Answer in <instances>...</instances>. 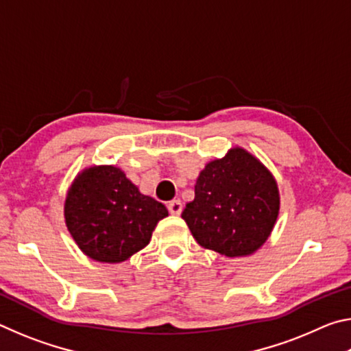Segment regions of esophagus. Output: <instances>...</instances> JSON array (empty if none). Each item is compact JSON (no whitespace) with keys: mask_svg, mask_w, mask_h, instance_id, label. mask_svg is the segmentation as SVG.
I'll return each instance as SVG.
<instances>
[{"mask_svg":"<svg viewBox=\"0 0 351 351\" xmlns=\"http://www.w3.org/2000/svg\"><path fill=\"white\" fill-rule=\"evenodd\" d=\"M169 207V212L171 213V215H180V213L182 212V203L180 199H173L170 201V203L167 204Z\"/></svg>","mask_w":351,"mask_h":351,"instance_id":"34e87169","label":"esophagus"}]
</instances>
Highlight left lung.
Masks as SVG:
<instances>
[{
    "label": "left lung",
    "instance_id": "1",
    "mask_svg": "<svg viewBox=\"0 0 351 351\" xmlns=\"http://www.w3.org/2000/svg\"><path fill=\"white\" fill-rule=\"evenodd\" d=\"M278 206L276 180L265 165L243 148H232L201 171L195 198L181 217L198 245L240 257L268 240Z\"/></svg>",
    "mask_w": 351,
    "mask_h": 351
}]
</instances>
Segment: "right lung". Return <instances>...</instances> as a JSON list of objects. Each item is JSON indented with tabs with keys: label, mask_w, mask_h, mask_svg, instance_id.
I'll list each match as a JSON object with an SVG mask.
<instances>
[{
	"label": "right lung",
	"mask_w": 351,
	"mask_h": 351,
	"mask_svg": "<svg viewBox=\"0 0 351 351\" xmlns=\"http://www.w3.org/2000/svg\"><path fill=\"white\" fill-rule=\"evenodd\" d=\"M165 206L145 197L121 169L91 167L71 186L64 218L77 245L93 260L121 263L148 245Z\"/></svg>",
	"instance_id": "right-lung-1"
}]
</instances>
